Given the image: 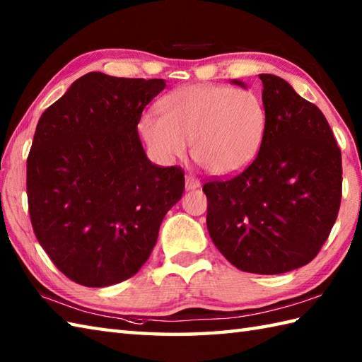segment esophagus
Masks as SVG:
<instances>
[{
  "label": "esophagus",
  "mask_w": 362,
  "mask_h": 362,
  "mask_svg": "<svg viewBox=\"0 0 362 362\" xmlns=\"http://www.w3.org/2000/svg\"><path fill=\"white\" fill-rule=\"evenodd\" d=\"M199 187H201V182H199V179H196L194 175L188 174V175L185 177V188H187L188 191L196 189V188H199Z\"/></svg>",
  "instance_id": "34e87169"
}]
</instances>
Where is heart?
<instances>
[{"instance_id": "heart-1", "label": "heart", "mask_w": 362, "mask_h": 362, "mask_svg": "<svg viewBox=\"0 0 362 362\" xmlns=\"http://www.w3.org/2000/svg\"><path fill=\"white\" fill-rule=\"evenodd\" d=\"M158 113L138 129L153 157L169 163L191 153L206 171L230 175L247 168L263 144L267 113L259 96L219 83H194L168 93Z\"/></svg>"}]
</instances>
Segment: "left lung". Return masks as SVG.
<instances>
[{
    "label": "left lung",
    "mask_w": 362,
    "mask_h": 362,
    "mask_svg": "<svg viewBox=\"0 0 362 362\" xmlns=\"http://www.w3.org/2000/svg\"><path fill=\"white\" fill-rule=\"evenodd\" d=\"M267 127L253 163L204 185L206 228L244 272L275 275L308 264L332 232L342 196V158L316 105L274 74H259ZM236 86L245 83L233 79Z\"/></svg>",
    "instance_id": "obj_1"
}]
</instances>
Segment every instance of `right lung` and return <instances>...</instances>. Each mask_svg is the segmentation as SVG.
<instances>
[{"label":"right lung","mask_w":362,"mask_h":362,"mask_svg":"<svg viewBox=\"0 0 362 362\" xmlns=\"http://www.w3.org/2000/svg\"><path fill=\"white\" fill-rule=\"evenodd\" d=\"M165 87L93 71L38 119L26 171L30 222L52 263L82 286L140 271L185 189L182 169L152 165L136 130Z\"/></svg>","instance_id":"1"}]
</instances>
